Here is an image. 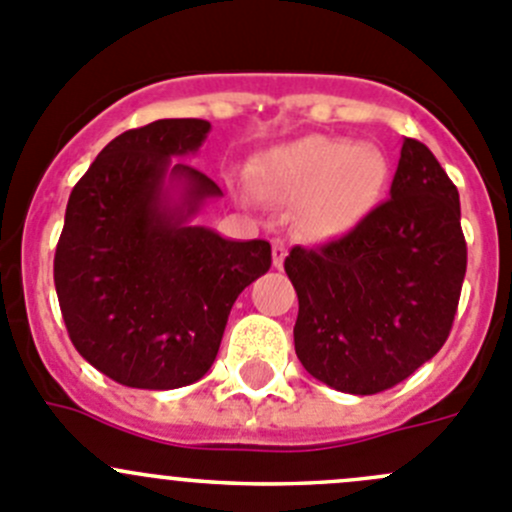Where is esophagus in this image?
Masks as SVG:
<instances>
[{"label":"esophagus","mask_w":512,"mask_h":512,"mask_svg":"<svg viewBox=\"0 0 512 512\" xmlns=\"http://www.w3.org/2000/svg\"><path fill=\"white\" fill-rule=\"evenodd\" d=\"M285 257H287L285 242H282V240L272 242V265H275L277 270H280V267L285 265Z\"/></svg>","instance_id":"34e87169"}]
</instances>
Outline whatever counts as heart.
<instances>
[{"label": "heart", "instance_id": "obj_1", "mask_svg": "<svg viewBox=\"0 0 512 512\" xmlns=\"http://www.w3.org/2000/svg\"><path fill=\"white\" fill-rule=\"evenodd\" d=\"M257 180L272 200L302 205V225L310 235L332 240L375 210L388 165L375 147L310 135L267 152Z\"/></svg>", "mask_w": 512, "mask_h": 512}]
</instances>
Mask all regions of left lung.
I'll return each mask as SVG.
<instances>
[{
	"mask_svg": "<svg viewBox=\"0 0 512 512\" xmlns=\"http://www.w3.org/2000/svg\"><path fill=\"white\" fill-rule=\"evenodd\" d=\"M465 265L458 187L423 142L405 137L390 200L340 240L285 257L302 367L350 395L403 382L448 340Z\"/></svg>",
	"mask_w": 512,
	"mask_h": 512,
	"instance_id": "8db88e82",
	"label": "left lung"
}]
</instances>
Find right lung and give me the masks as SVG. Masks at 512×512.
Masks as SVG:
<instances>
[{"instance_id": "add662e5", "label": "right lung", "mask_w": 512, "mask_h": 512, "mask_svg": "<svg viewBox=\"0 0 512 512\" xmlns=\"http://www.w3.org/2000/svg\"><path fill=\"white\" fill-rule=\"evenodd\" d=\"M205 119H157L114 137L69 195L54 287L69 340L119 385L175 390L215 362L237 295L272 265L270 242L192 225L222 190L175 157Z\"/></svg>"}]
</instances>
